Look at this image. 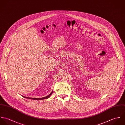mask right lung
<instances>
[{"instance_id":"obj_1","label":"right lung","mask_w":125,"mask_h":125,"mask_svg":"<svg viewBox=\"0 0 125 125\" xmlns=\"http://www.w3.org/2000/svg\"><path fill=\"white\" fill-rule=\"evenodd\" d=\"M52 92H53V91H52V92L50 93V94H49V95L47 96L46 97H43V98H28V97H25V96H22H22L23 97L25 98H26V99H31V100H44V99H48V98L50 97V96H51V95L52 94Z\"/></svg>"}]
</instances>
